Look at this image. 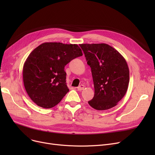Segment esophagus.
Segmentation results:
<instances>
[{
  "mask_svg": "<svg viewBox=\"0 0 155 155\" xmlns=\"http://www.w3.org/2000/svg\"><path fill=\"white\" fill-rule=\"evenodd\" d=\"M84 85H79L78 87H77V89H78V91H82V90H84Z\"/></svg>",
  "mask_w": 155,
  "mask_h": 155,
  "instance_id": "1",
  "label": "esophagus"
}]
</instances>
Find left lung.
I'll return each instance as SVG.
<instances>
[{"label": "left lung", "instance_id": "obj_1", "mask_svg": "<svg viewBox=\"0 0 155 155\" xmlns=\"http://www.w3.org/2000/svg\"><path fill=\"white\" fill-rule=\"evenodd\" d=\"M91 68L95 94L88 104L98 110L116 106L125 95L129 82V71L124 57L105 43L81 44Z\"/></svg>", "mask_w": 155, "mask_h": 155}]
</instances>
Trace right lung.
I'll return each instance as SVG.
<instances>
[{"instance_id":"add662e5","label":"right lung","mask_w":155,"mask_h":155,"mask_svg":"<svg viewBox=\"0 0 155 155\" xmlns=\"http://www.w3.org/2000/svg\"><path fill=\"white\" fill-rule=\"evenodd\" d=\"M77 45L44 43L32 51L23 67L24 87L38 106L52 108L68 92L64 67L82 56Z\"/></svg>"}]
</instances>
